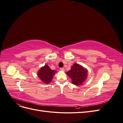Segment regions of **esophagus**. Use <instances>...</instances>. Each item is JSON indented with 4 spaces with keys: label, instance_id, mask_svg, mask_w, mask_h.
Instances as JSON below:
<instances>
[{
    "label": "esophagus",
    "instance_id": "1",
    "mask_svg": "<svg viewBox=\"0 0 123 123\" xmlns=\"http://www.w3.org/2000/svg\"><path fill=\"white\" fill-rule=\"evenodd\" d=\"M60 70H61V71H65V69H64V68H60Z\"/></svg>",
    "mask_w": 123,
    "mask_h": 123
}]
</instances>
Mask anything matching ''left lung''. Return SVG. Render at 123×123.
Segmentation results:
<instances>
[{
	"mask_svg": "<svg viewBox=\"0 0 123 123\" xmlns=\"http://www.w3.org/2000/svg\"><path fill=\"white\" fill-rule=\"evenodd\" d=\"M87 70L76 63H74L71 69L66 74L72 79L73 84L80 86L86 80L87 77Z\"/></svg>",
	"mask_w": 123,
	"mask_h": 123,
	"instance_id": "left-lung-1",
	"label": "left lung"
}]
</instances>
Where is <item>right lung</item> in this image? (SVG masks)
<instances>
[{"instance_id": "right-lung-1", "label": "right lung", "mask_w": 123, "mask_h": 123, "mask_svg": "<svg viewBox=\"0 0 123 123\" xmlns=\"http://www.w3.org/2000/svg\"><path fill=\"white\" fill-rule=\"evenodd\" d=\"M55 70H51L48 65L41 68L38 71L37 75L43 82L45 84H49L55 74Z\"/></svg>"}]
</instances>
